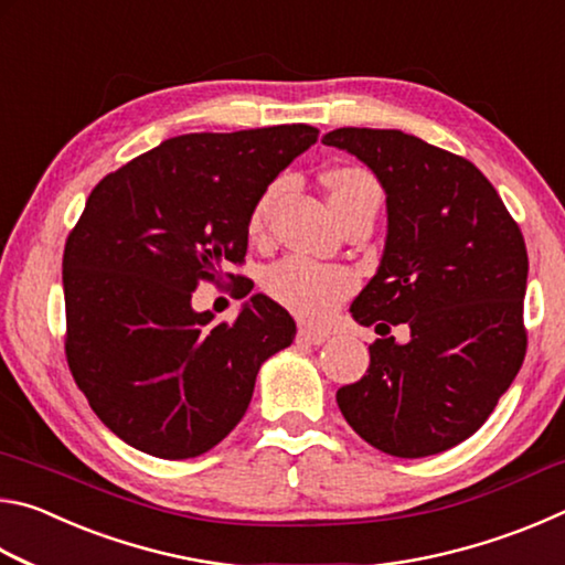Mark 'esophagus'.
Returning a JSON list of instances; mask_svg holds the SVG:
<instances>
[{
	"label": "esophagus",
	"mask_w": 565,
	"mask_h": 565,
	"mask_svg": "<svg viewBox=\"0 0 565 565\" xmlns=\"http://www.w3.org/2000/svg\"><path fill=\"white\" fill-rule=\"evenodd\" d=\"M327 339H329L327 331H319V329H311V327H299V331H296V341L311 343V347H321V343Z\"/></svg>",
	"instance_id": "esophagus-1"
}]
</instances>
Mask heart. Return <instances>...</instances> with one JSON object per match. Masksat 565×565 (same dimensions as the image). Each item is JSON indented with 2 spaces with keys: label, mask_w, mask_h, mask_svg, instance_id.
<instances>
[{
  "label": "heart",
  "mask_w": 565,
  "mask_h": 565,
  "mask_svg": "<svg viewBox=\"0 0 565 565\" xmlns=\"http://www.w3.org/2000/svg\"><path fill=\"white\" fill-rule=\"evenodd\" d=\"M329 199L337 214L347 212L349 206L359 204L366 196H381L376 179L369 171L356 167H339L327 174ZM281 181L262 191L248 214V232L254 236L264 232L266 218H269L274 199L279 196ZM264 289L274 301L286 306L296 317L306 321H323L329 319L337 306L356 289V274L347 266H329L319 264L303 256H286V259L269 266L264 274Z\"/></svg>",
  "instance_id": "heart-1"
}]
</instances>
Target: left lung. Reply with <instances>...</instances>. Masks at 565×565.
I'll return each instance as SVG.
<instances>
[{
	"instance_id": "obj_1",
	"label": "left lung",
	"mask_w": 565,
	"mask_h": 565,
	"mask_svg": "<svg viewBox=\"0 0 565 565\" xmlns=\"http://www.w3.org/2000/svg\"><path fill=\"white\" fill-rule=\"evenodd\" d=\"M386 189L388 236L353 319L406 323L411 339L369 347L366 376L337 391L363 441L420 458L473 436L519 374L529 254L499 191L471 161L398 129H333Z\"/></svg>"
}]
</instances>
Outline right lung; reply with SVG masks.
Listing matches in <instances>:
<instances>
[{"instance_id":"1","label":"right lung","mask_w":565,"mask_h":565,"mask_svg":"<svg viewBox=\"0 0 565 565\" xmlns=\"http://www.w3.org/2000/svg\"><path fill=\"white\" fill-rule=\"evenodd\" d=\"M317 139L309 124L184 134L92 189L64 246V351L121 441L169 461L209 451L246 414L262 363L294 341L289 311L262 294L234 321L196 313L191 294L244 264L256 199Z\"/></svg>"}]
</instances>
